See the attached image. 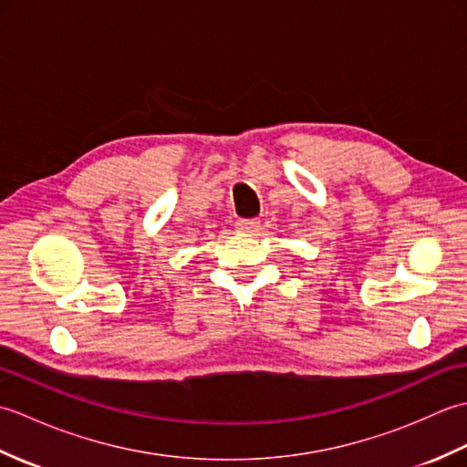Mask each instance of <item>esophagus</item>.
<instances>
[{
  "label": "esophagus",
  "instance_id": "esophagus-1",
  "mask_svg": "<svg viewBox=\"0 0 467 467\" xmlns=\"http://www.w3.org/2000/svg\"><path fill=\"white\" fill-rule=\"evenodd\" d=\"M234 226H236V231H239V233L254 234L256 231H259L261 221H259V218H241V221H236Z\"/></svg>",
  "mask_w": 467,
  "mask_h": 467
}]
</instances>
